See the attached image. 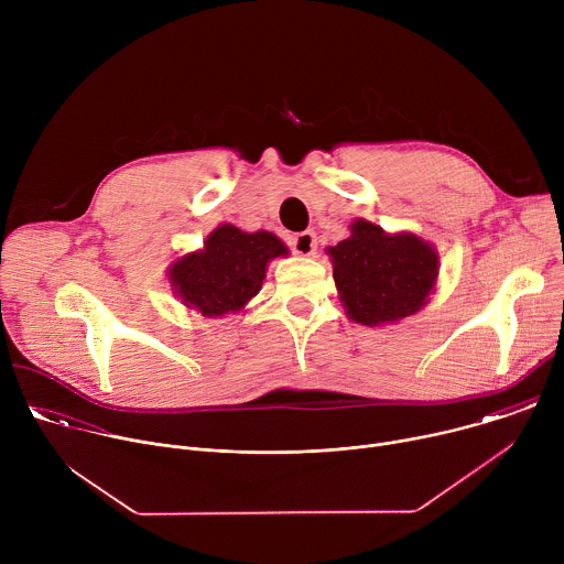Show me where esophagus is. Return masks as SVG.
I'll return each mask as SVG.
<instances>
[{
	"label": "esophagus",
	"instance_id": "34e87169",
	"mask_svg": "<svg viewBox=\"0 0 564 564\" xmlns=\"http://www.w3.org/2000/svg\"><path fill=\"white\" fill-rule=\"evenodd\" d=\"M290 246H292V252H294V254H299V257H312V254L316 252V238H314V234L307 229V231L294 234L292 240H290Z\"/></svg>",
	"mask_w": 564,
	"mask_h": 564
}]
</instances>
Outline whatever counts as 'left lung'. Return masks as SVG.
<instances>
[{
  "mask_svg": "<svg viewBox=\"0 0 564 564\" xmlns=\"http://www.w3.org/2000/svg\"><path fill=\"white\" fill-rule=\"evenodd\" d=\"M328 254L346 314L370 328L420 312L440 272L437 252L426 240L411 231L388 234L364 218Z\"/></svg>",
  "mask_w": 564,
  "mask_h": 564,
  "instance_id": "left-lung-1",
  "label": "left lung"
}]
</instances>
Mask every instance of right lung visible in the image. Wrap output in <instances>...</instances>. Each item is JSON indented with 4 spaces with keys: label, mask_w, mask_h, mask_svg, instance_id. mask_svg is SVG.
<instances>
[{
    "label": "right lung",
    "mask_w": 564,
    "mask_h": 564,
    "mask_svg": "<svg viewBox=\"0 0 564 564\" xmlns=\"http://www.w3.org/2000/svg\"><path fill=\"white\" fill-rule=\"evenodd\" d=\"M288 257L283 240L272 231H243L229 223L218 225L203 250L172 263L174 294L203 316H223L243 310L259 294L268 263Z\"/></svg>",
    "instance_id": "1"
}]
</instances>
